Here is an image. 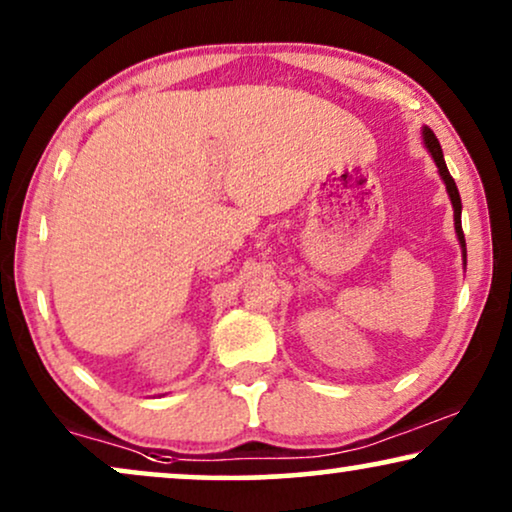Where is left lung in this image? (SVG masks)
<instances>
[{"mask_svg": "<svg viewBox=\"0 0 512 512\" xmlns=\"http://www.w3.org/2000/svg\"><path fill=\"white\" fill-rule=\"evenodd\" d=\"M424 142H426V149L431 151L433 160H436L440 177H443L445 186H447V193H450V200H452V207H454V228H457V237H459L461 247H464V256H466V240H464V230H461V198H459L457 184H454V179L450 177V172H447V165H445V158H443V149H440V144H438L436 135H433V130L424 128Z\"/></svg>", "mask_w": 512, "mask_h": 512, "instance_id": "1", "label": "left lung"}]
</instances>
